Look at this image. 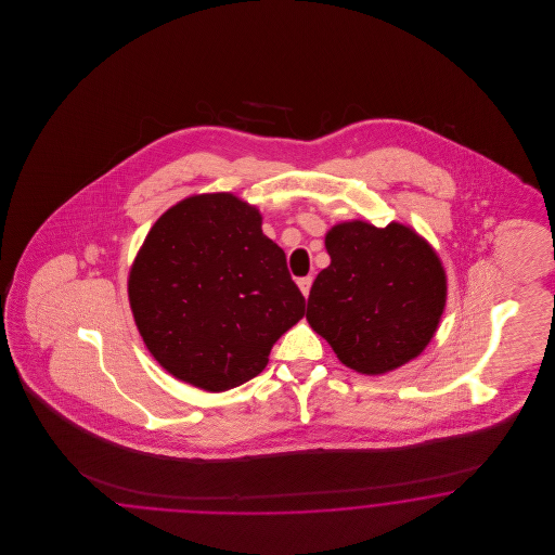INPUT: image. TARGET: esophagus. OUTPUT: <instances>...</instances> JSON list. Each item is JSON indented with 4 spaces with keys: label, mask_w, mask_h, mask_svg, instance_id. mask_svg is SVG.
Here are the masks:
<instances>
[{
    "label": "esophagus",
    "mask_w": 555,
    "mask_h": 555,
    "mask_svg": "<svg viewBox=\"0 0 555 555\" xmlns=\"http://www.w3.org/2000/svg\"><path fill=\"white\" fill-rule=\"evenodd\" d=\"M312 283H314V279H312V276H304V279H299V281H297L299 289H301V293H304L306 297L310 295V289H312Z\"/></svg>",
    "instance_id": "obj_1"
}]
</instances>
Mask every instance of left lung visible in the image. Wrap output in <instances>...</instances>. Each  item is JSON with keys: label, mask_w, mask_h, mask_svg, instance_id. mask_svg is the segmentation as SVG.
Masks as SVG:
<instances>
[{"label": "left lung", "mask_w": 555, "mask_h": 555, "mask_svg": "<svg viewBox=\"0 0 555 555\" xmlns=\"http://www.w3.org/2000/svg\"><path fill=\"white\" fill-rule=\"evenodd\" d=\"M331 266L314 281L308 322L345 366L383 374L433 339L448 283L437 254L403 224L344 222L328 231Z\"/></svg>", "instance_id": "8db88e82"}]
</instances>
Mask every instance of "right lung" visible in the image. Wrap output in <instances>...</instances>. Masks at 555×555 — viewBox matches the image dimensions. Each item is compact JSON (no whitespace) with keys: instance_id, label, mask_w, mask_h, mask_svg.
<instances>
[{"instance_id":"1","label":"right lung","mask_w":555,"mask_h":555,"mask_svg":"<svg viewBox=\"0 0 555 555\" xmlns=\"http://www.w3.org/2000/svg\"><path fill=\"white\" fill-rule=\"evenodd\" d=\"M129 299L152 356L206 391L258 376L306 314L285 251L231 193L189 197L159 216L132 264Z\"/></svg>"}]
</instances>
